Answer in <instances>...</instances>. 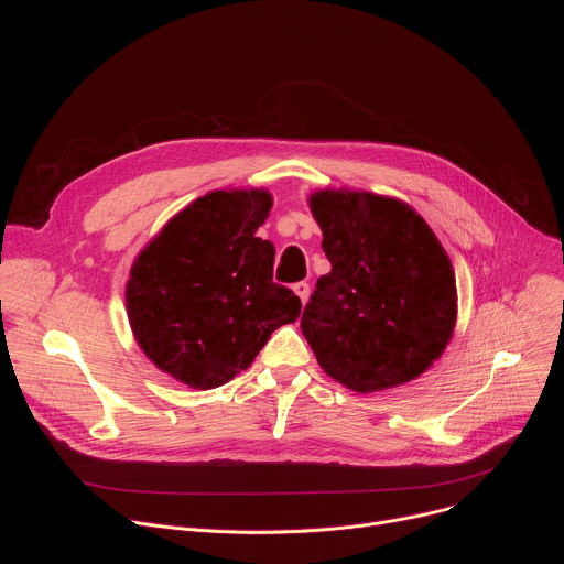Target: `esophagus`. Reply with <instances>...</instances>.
Listing matches in <instances>:
<instances>
[{
    "instance_id": "1",
    "label": "esophagus",
    "mask_w": 564,
    "mask_h": 564,
    "mask_svg": "<svg viewBox=\"0 0 564 564\" xmlns=\"http://www.w3.org/2000/svg\"><path fill=\"white\" fill-rule=\"evenodd\" d=\"M294 294L301 299V303H305L307 301V296H310V285L305 283V281H299V283H294Z\"/></svg>"
}]
</instances>
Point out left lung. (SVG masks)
<instances>
[{"label": "left lung", "mask_w": 564, "mask_h": 564, "mask_svg": "<svg viewBox=\"0 0 564 564\" xmlns=\"http://www.w3.org/2000/svg\"><path fill=\"white\" fill-rule=\"evenodd\" d=\"M310 207L333 265L301 316L318 366L357 392L420 377L455 326V274L440 240L394 198L318 192Z\"/></svg>", "instance_id": "left-lung-1"}]
</instances>
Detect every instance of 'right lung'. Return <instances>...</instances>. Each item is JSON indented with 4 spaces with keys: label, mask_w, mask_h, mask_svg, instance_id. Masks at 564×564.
<instances>
[{
    "label": "right lung",
    "mask_w": 564,
    "mask_h": 564,
    "mask_svg": "<svg viewBox=\"0 0 564 564\" xmlns=\"http://www.w3.org/2000/svg\"><path fill=\"white\" fill-rule=\"evenodd\" d=\"M268 192H212L142 250L127 283L135 341L192 388H216L246 370L270 335L296 321L299 296L274 283V246L254 236Z\"/></svg>",
    "instance_id": "obj_1"
}]
</instances>
